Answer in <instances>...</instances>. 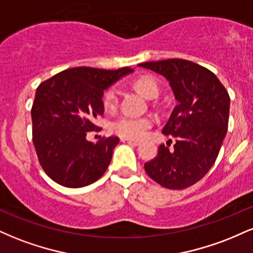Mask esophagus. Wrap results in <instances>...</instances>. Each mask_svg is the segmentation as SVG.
<instances>
[{
  "label": "esophagus",
  "mask_w": 253,
  "mask_h": 253,
  "mask_svg": "<svg viewBox=\"0 0 253 253\" xmlns=\"http://www.w3.org/2000/svg\"><path fill=\"white\" fill-rule=\"evenodd\" d=\"M121 141H124V143H128L130 145H133V146H138V145H140V141L138 140H134V139H121Z\"/></svg>",
  "instance_id": "obj_1"
}]
</instances>
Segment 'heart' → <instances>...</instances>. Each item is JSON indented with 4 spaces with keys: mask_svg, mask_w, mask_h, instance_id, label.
<instances>
[{
    "mask_svg": "<svg viewBox=\"0 0 253 253\" xmlns=\"http://www.w3.org/2000/svg\"><path fill=\"white\" fill-rule=\"evenodd\" d=\"M135 88L147 98H155L159 94L158 84L152 77L145 76L135 81ZM119 101V91L115 86L106 90L102 97V103L106 110L117 108ZM153 120L149 117H130L121 115L112 123V130L115 134L126 139H141L152 127Z\"/></svg>",
    "mask_w": 253,
    "mask_h": 253,
    "instance_id": "b5f03b06",
    "label": "heart"
}]
</instances>
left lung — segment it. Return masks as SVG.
Listing matches in <instances>:
<instances>
[{
  "label": "left lung",
  "mask_w": 253,
  "mask_h": 253,
  "mask_svg": "<svg viewBox=\"0 0 253 253\" xmlns=\"http://www.w3.org/2000/svg\"><path fill=\"white\" fill-rule=\"evenodd\" d=\"M169 82L177 106L162 132L176 138L173 150L161 145L145 171L169 189H184L199 182L215 163L227 133L229 96L208 69L184 59L141 63Z\"/></svg>",
  "instance_id": "obj_1"
}]
</instances>
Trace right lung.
<instances>
[{
  "instance_id": "add662e5",
  "label": "right lung",
  "mask_w": 253,
  "mask_h": 253,
  "mask_svg": "<svg viewBox=\"0 0 253 253\" xmlns=\"http://www.w3.org/2000/svg\"><path fill=\"white\" fill-rule=\"evenodd\" d=\"M133 71L80 66L38 86L31 112L33 143L43 171L58 184L86 187L106 172L120 139L91 143L86 132L100 128L95 120L104 113V90Z\"/></svg>"
}]
</instances>
